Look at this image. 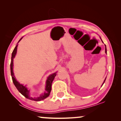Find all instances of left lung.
I'll use <instances>...</instances> for the list:
<instances>
[{
  "instance_id": "1",
  "label": "left lung",
  "mask_w": 121,
  "mask_h": 121,
  "mask_svg": "<svg viewBox=\"0 0 121 121\" xmlns=\"http://www.w3.org/2000/svg\"><path fill=\"white\" fill-rule=\"evenodd\" d=\"M105 45V53H106V54H107V49H106V45ZM105 80H106V79H105ZM105 80L104 81V83H103V84H102V85L104 84V83H105Z\"/></svg>"
}]
</instances>
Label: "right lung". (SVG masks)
I'll list each match as a JSON object with an SVG mask.
<instances>
[{"mask_svg": "<svg viewBox=\"0 0 121 121\" xmlns=\"http://www.w3.org/2000/svg\"><path fill=\"white\" fill-rule=\"evenodd\" d=\"M22 38L20 39L19 42H20V40ZM18 45H17L15 46V48L14 49V50L12 52V58H11V76L12 78V80H13V82L14 84L15 85V87L16 89H17L18 91H19L20 93H21L22 95L24 96L26 98L29 99L31 100H34V101H39L41 100H43L45 99L47 97H48L49 95H50V94L51 91V87H52V82L54 79L55 76H56V73H54L53 74L51 75L48 77V79H47L46 82V88H45V91L44 93V94H42L39 97H32L30 96V93H29V90L27 89L25 86H23L21 84L18 82L16 80L15 77L14 75V73H13V59L15 57L16 51H17V47Z\"/></svg>", "mask_w": 121, "mask_h": 121, "instance_id": "right-lung-1", "label": "right lung"}]
</instances>
